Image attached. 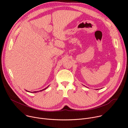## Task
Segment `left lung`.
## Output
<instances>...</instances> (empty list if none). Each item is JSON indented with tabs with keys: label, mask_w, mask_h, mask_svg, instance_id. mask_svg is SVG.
<instances>
[{
	"label": "left lung",
	"mask_w": 128,
	"mask_h": 128,
	"mask_svg": "<svg viewBox=\"0 0 128 128\" xmlns=\"http://www.w3.org/2000/svg\"><path fill=\"white\" fill-rule=\"evenodd\" d=\"M97 90H98V89H97Z\"/></svg>",
	"instance_id": "8db88e82"
}]
</instances>
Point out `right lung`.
Returning a JSON list of instances; mask_svg holds the SVG:
<instances>
[{
  "mask_svg": "<svg viewBox=\"0 0 128 128\" xmlns=\"http://www.w3.org/2000/svg\"><path fill=\"white\" fill-rule=\"evenodd\" d=\"M48 86L46 88H44V89H42V90H38V91H34V92H29V91H28V90H26L27 92H30V93H37V92H41V91H42V90H45L48 87Z\"/></svg>",
  "mask_w": 128,
  "mask_h": 128,
  "instance_id": "obj_1",
  "label": "right lung"
}]
</instances>
